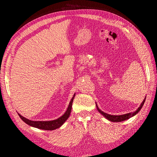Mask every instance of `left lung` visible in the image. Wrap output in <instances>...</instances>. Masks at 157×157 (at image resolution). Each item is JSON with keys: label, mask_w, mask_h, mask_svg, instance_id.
<instances>
[{"label": "left lung", "mask_w": 157, "mask_h": 157, "mask_svg": "<svg viewBox=\"0 0 157 157\" xmlns=\"http://www.w3.org/2000/svg\"><path fill=\"white\" fill-rule=\"evenodd\" d=\"M145 99H146V97L144 99L143 102L141 103L140 106L138 107V109H137L136 111L133 112V113H126V114H124V115H109V114L104 113V112H103L101 110H100V109H99V107L97 105V104L96 103V107L98 109V111L99 113H100L103 117H105L107 118V119L109 120V121H110L111 122H122V121H126L127 119H129L130 118L135 116L136 114L141 110V109L142 108V107H143L144 104L145 103Z\"/></svg>", "instance_id": "1"}]
</instances>
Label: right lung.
<instances>
[{"label":"right lung","mask_w":157,"mask_h":157,"mask_svg":"<svg viewBox=\"0 0 157 157\" xmlns=\"http://www.w3.org/2000/svg\"><path fill=\"white\" fill-rule=\"evenodd\" d=\"M75 96V94L73 95L72 99H71V100L70 101L69 106L67 109V111H65V113L63 114V115L61 117H60L59 118H57V119L54 120V121H31L29 119H27V118L21 116L20 114L18 113V115L23 122H25L26 124H27L28 125H29L32 127H35V128H39V129H41V130H56V129H57V128H58L62 126L63 124V123L66 121H67V118L69 117Z\"/></svg>","instance_id":"1"}]
</instances>
